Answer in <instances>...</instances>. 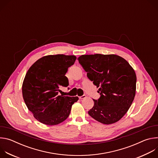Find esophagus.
Listing matches in <instances>:
<instances>
[{
  "mask_svg": "<svg viewBox=\"0 0 158 158\" xmlns=\"http://www.w3.org/2000/svg\"><path fill=\"white\" fill-rule=\"evenodd\" d=\"M86 98V96L85 95V94H84V95H82V96H80V97H79V99H84V98Z\"/></svg>",
  "mask_w": 158,
  "mask_h": 158,
  "instance_id": "34e87169",
  "label": "esophagus"
}]
</instances>
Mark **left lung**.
Segmentation results:
<instances>
[{
	"label": "left lung",
	"instance_id": "obj_1",
	"mask_svg": "<svg viewBox=\"0 0 158 158\" xmlns=\"http://www.w3.org/2000/svg\"><path fill=\"white\" fill-rule=\"evenodd\" d=\"M79 64L87 77L99 87L100 98L88 114L104 124L119 121L131 107L136 94V75L124 58L114 54L82 55Z\"/></svg>",
	"mask_w": 158,
	"mask_h": 158
}]
</instances>
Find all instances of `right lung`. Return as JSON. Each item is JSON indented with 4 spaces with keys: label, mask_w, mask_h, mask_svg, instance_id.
Listing matches in <instances>:
<instances>
[{
    "label": "right lung",
    "mask_w": 158,
    "mask_h": 158,
    "mask_svg": "<svg viewBox=\"0 0 158 158\" xmlns=\"http://www.w3.org/2000/svg\"><path fill=\"white\" fill-rule=\"evenodd\" d=\"M75 56L64 54L44 56L34 62L22 84L24 102L34 117L49 126L60 124L70 114L78 97L59 96V87L69 85L65 74L76 61Z\"/></svg>",
    "instance_id": "obj_1"
}]
</instances>
